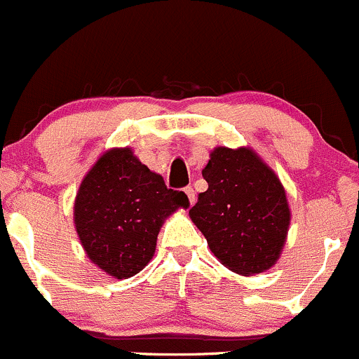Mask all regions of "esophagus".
<instances>
[{
  "instance_id": "1",
  "label": "esophagus",
  "mask_w": 359,
  "mask_h": 359,
  "mask_svg": "<svg viewBox=\"0 0 359 359\" xmlns=\"http://www.w3.org/2000/svg\"><path fill=\"white\" fill-rule=\"evenodd\" d=\"M184 194H187L188 200H190V203H191V205H194L195 200H196V195H195V190H194V188H191V187H187V188H184Z\"/></svg>"
}]
</instances>
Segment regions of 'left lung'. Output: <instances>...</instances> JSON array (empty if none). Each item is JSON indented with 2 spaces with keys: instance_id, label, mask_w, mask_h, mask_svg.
<instances>
[{
  "instance_id": "left-lung-1",
  "label": "left lung",
  "mask_w": 359,
  "mask_h": 359,
  "mask_svg": "<svg viewBox=\"0 0 359 359\" xmlns=\"http://www.w3.org/2000/svg\"><path fill=\"white\" fill-rule=\"evenodd\" d=\"M209 183L190 219L229 271L255 276L273 267L287 240L291 209L276 171L250 147H215L202 169Z\"/></svg>"
}]
</instances>
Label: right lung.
<instances>
[{
	"instance_id": "1",
	"label": "right lung",
	"mask_w": 359,
	"mask_h": 359,
	"mask_svg": "<svg viewBox=\"0 0 359 359\" xmlns=\"http://www.w3.org/2000/svg\"><path fill=\"white\" fill-rule=\"evenodd\" d=\"M190 202L165 187L130 147L106 150L80 183L73 222L88 260L114 279H128L152 260L164 221Z\"/></svg>"
}]
</instances>
